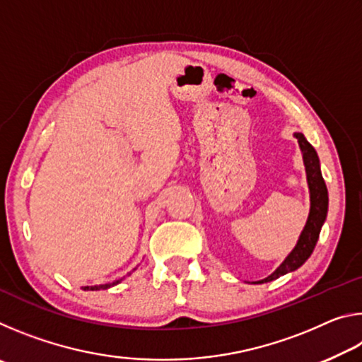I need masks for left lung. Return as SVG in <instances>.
<instances>
[{
  "label": "left lung",
  "instance_id": "obj_1",
  "mask_svg": "<svg viewBox=\"0 0 362 362\" xmlns=\"http://www.w3.org/2000/svg\"><path fill=\"white\" fill-rule=\"evenodd\" d=\"M293 137L298 140L300 151H302V156H303L306 182H308V189H310V214H308V218H306V223L303 226L302 233H300L296 247L291 250V254L286 257L284 262L281 263V265L274 269L268 278L255 281L254 284L269 283V281L278 279L279 276H284V274L296 272L297 268L302 267L303 263L310 259V255L313 254L317 238H320L321 228L327 217L329 194H327L326 182H324L322 174H321L320 158H317L316 150L311 146L308 140L305 139L302 132H296L293 134Z\"/></svg>",
  "mask_w": 362,
  "mask_h": 362
}]
</instances>
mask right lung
Returning <instances> with one entry per match:
<instances>
[{"mask_svg": "<svg viewBox=\"0 0 362 362\" xmlns=\"http://www.w3.org/2000/svg\"><path fill=\"white\" fill-rule=\"evenodd\" d=\"M136 269V268H134ZM131 274V273H129ZM122 279H118V281H115V283H108V284H99V286H84L83 289L84 291H100V289H110V287H113V286H116V284H119Z\"/></svg>", "mask_w": 362, "mask_h": 362, "instance_id": "right-lung-1", "label": "right lung"}]
</instances>
